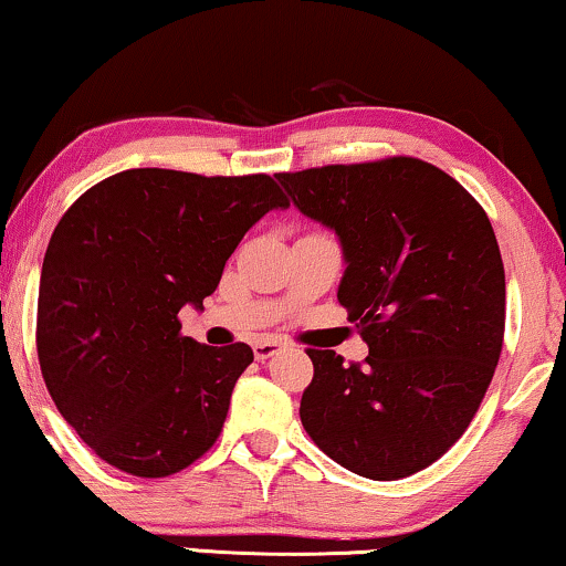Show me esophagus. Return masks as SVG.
Wrapping results in <instances>:
<instances>
[{"label":"esophagus","instance_id":"1","mask_svg":"<svg viewBox=\"0 0 566 566\" xmlns=\"http://www.w3.org/2000/svg\"><path fill=\"white\" fill-rule=\"evenodd\" d=\"M281 350H283L281 339H260V343H254V358H258V360L273 358V355L281 353Z\"/></svg>","mask_w":566,"mask_h":566}]
</instances>
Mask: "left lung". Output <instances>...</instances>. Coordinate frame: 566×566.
Returning <instances> with one entry per match:
<instances>
[{"mask_svg": "<svg viewBox=\"0 0 566 566\" xmlns=\"http://www.w3.org/2000/svg\"><path fill=\"white\" fill-rule=\"evenodd\" d=\"M275 177L339 237L337 298L368 343L363 366L308 347L304 430L376 482L428 469L467 432L502 353L505 268L484 208L415 157Z\"/></svg>", "mask_w": 566, "mask_h": 566, "instance_id": "obj_1", "label": "left lung"}]
</instances>
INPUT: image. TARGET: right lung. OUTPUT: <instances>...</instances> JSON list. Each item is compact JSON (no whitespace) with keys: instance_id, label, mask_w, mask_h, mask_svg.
<instances>
[{"instance_id":"obj_1","label":"right lung","mask_w":566,"mask_h":566,"mask_svg":"<svg viewBox=\"0 0 566 566\" xmlns=\"http://www.w3.org/2000/svg\"><path fill=\"white\" fill-rule=\"evenodd\" d=\"M289 198L270 175L126 169L97 182L53 229L35 345L53 405L111 467L159 479L221 436L250 345L182 337L242 237Z\"/></svg>"}]
</instances>
